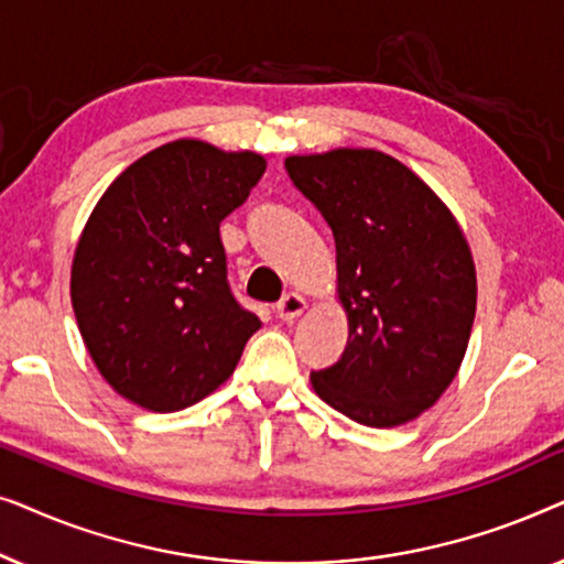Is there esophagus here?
<instances>
[{
	"mask_svg": "<svg viewBox=\"0 0 564 564\" xmlns=\"http://www.w3.org/2000/svg\"><path fill=\"white\" fill-rule=\"evenodd\" d=\"M303 311H305V300L300 297L297 292H288V295L274 305V313L280 321H295Z\"/></svg>",
	"mask_w": 564,
	"mask_h": 564,
	"instance_id": "34e87169",
	"label": "esophagus"
}]
</instances>
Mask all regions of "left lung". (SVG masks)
Wrapping results in <instances>:
<instances>
[{"mask_svg":"<svg viewBox=\"0 0 564 564\" xmlns=\"http://www.w3.org/2000/svg\"><path fill=\"white\" fill-rule=\"evenodd\" d=\"M336 241L349 341L313 390L372 429L413 421L442 398L465 359L477 280L454 215L388 153L338 149L284 161Z\"/></svg>","mask_w":564,"mask_h":564,"instance_id":"1","label":"left lung"}]
</instances>
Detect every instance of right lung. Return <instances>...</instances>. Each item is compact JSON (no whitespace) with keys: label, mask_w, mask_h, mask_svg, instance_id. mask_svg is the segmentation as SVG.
<instances>
[{"label":"right lung","mask_w":564,"mask_h":564,"mask_svg":"<svg viewBox=\"0 0 564 564\" xmlns=\"http://www.w3.org/2000/svg\"><path fill=\"white\" fill-rule=\"evenodd\" d=\"M259 153L174 141L115 180L72 267L82 338L115 392L174 413L234 375L261 321L228 284L220 223L264 174Z\"/></svg>","instance_id":"1"}]
</instances>
